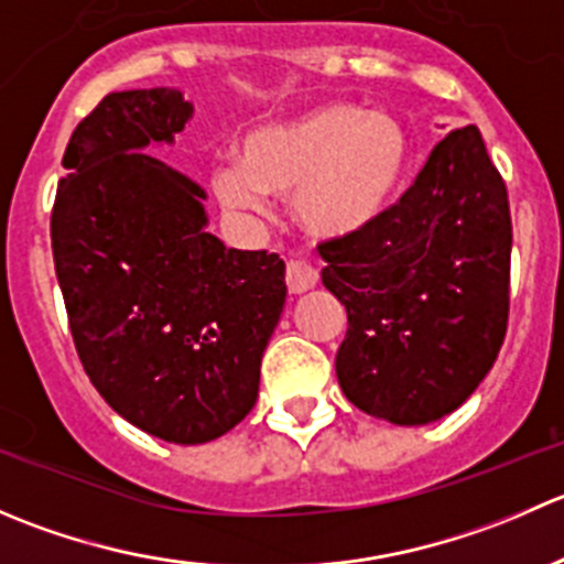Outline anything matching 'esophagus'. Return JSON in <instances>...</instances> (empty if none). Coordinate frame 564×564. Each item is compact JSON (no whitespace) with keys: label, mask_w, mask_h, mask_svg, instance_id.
<instances>
[{"label":"esophagus","mask_w":564,"mask_h":564,"mask_svg":"<svg viewBox=\"0 0 564 564\" xmlns=\"http://www.w3.org/2000/svg\"><path fill=\"white\" fill-rule=\"evenodd\" d=\"M318 283V272L308 261H300V259H289L286 261V286L292 294H303L308 289H314Z\"/></svg>","instance_id":"1"}]
</instances>
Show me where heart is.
Masks as SVG:
<instances>
[{
	"mask_svg": "<svg viewBox=\"0 0 564 564\" xmlns=\"http://www.w3.org/2000/svg\"><path fill=\"white\" fill-rule=\"evenodd\" d=\"M414 163L406 122L388 108L327 100L256 128L237 147V169L215 174L229 207L292 198L297 224L322 240L360 235L398 202Z\"/></svg>",
	"mask_w": 564,
	"mask_h": 564,
	"instance_id": "obj_1",
	"label": "heart"
}]
</instances>
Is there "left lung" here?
<instances>
[{"instance_id": "obj_1", "label": "left lung", "mask_w": 564, "mask_h": 564, "mask_svg": "<svg viewBox=\"0 0 564 564\" xmlns=\"http://www.w3.org/2000/svg\"><path fill=\"white\" fill-rule=\"evenodd\" d=\"M508 187L475 124L434 147L371 229L322 242V283L346 305L344 395L395 425L458 409L502 349L510 311Z\"/></svg>"}]
</instances>
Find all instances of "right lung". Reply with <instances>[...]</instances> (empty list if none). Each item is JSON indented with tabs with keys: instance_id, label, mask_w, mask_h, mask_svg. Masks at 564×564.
Here are the masks:
<instances>
[{
	"instance_id": "obj_1",
	"label": "right lung",
	"mask_w": 564,
	"mask_h": 564,
	"mask_svg": "<svg viewBox=\"0 0 564 564\" xmlns=\"http://www.w3.org/2000/svg\"><path fill=\"white\" fill-rule=\"evenodd\" d=\"M193 106L176 89L111 93L67 141L51 248L78 360L108 406L174 445L235 429L286 303V264L209 235L204 191L147 155Z\"/></svg>"
}]
</instances>
